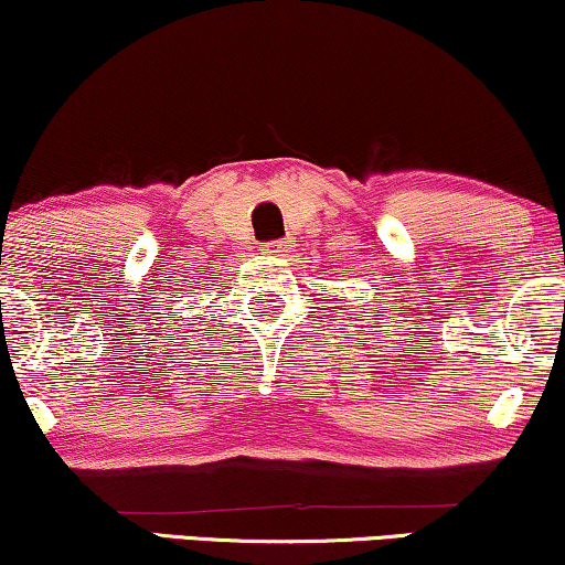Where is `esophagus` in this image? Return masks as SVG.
<instances>
[{
    "mask_svg": "<svg viewBox=\"0 0 565 565\" xmlns=\"http://www.w3.org/2000/svg\"><path fill=\"white\" fill-rule=\"evenodd\" d=\"M290 242L288 238H277V242H267V244H262V252L265 254H269V257H285V254L290 252Z\"/></svg>",
    "mask_w": 565,
    "mask_h": 565,
    "instance_id": "esophagus-1",
    "label": "esophagus"
}]
</instances>
